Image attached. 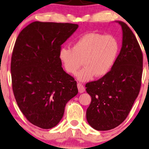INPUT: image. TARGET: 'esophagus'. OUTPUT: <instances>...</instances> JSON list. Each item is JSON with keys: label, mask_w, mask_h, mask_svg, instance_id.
Listing matches in <instances>:
<instances>
[{"label": "esophagus", "mask_w": 149, "mask_h": 149, "mask_svg": "<svg viewBox=\"0 0 149 149\" xmlns=\"http://www.w3.org/2000/svg\"><path fill=\"white\" fill-rule=\"evenodd\" d=\"M77 87H78L79 93H83L85 90L84 86H83L82 83H77Z\"/></svg>", "instance_id": "34e87169"}]
</instances>
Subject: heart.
Returning <instances> with one entry per match:
<instances>
[{
	"label": "heart",
	"mask_w": 149,
	"mask_h": 149,
	"mask_svg": "<svg viewBox=\"0 0 149 149\" xmlns=\"http://www.w3.org/2000/svg\"><path fill=\"white\" fill-rule=\"evenodd\" d=\"M119 51L117 38L111 34L91 32L83 34L73 43L72 47H62L59 58L68 73L74 74L81 66L84 67L77 74L79 81L91 80L108 74L117 60Z\"/></svg>",
	"instance_id": "heart-1"
}]
</instances>
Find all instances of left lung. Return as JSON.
<instances>
[{
	"label": "left lung",
	"mask_w": 149,
	"mask_h": 149,
	"mask_svg": "<svg viewBox=\"0 0 149 149\" xmlns=\"http://www.w3.org/2000/svg\"><path fill=\"white\" fill-rule=\"evenodd\" d=\"M122 28V47L111 71L99 80L85 85L91 97L86 112L89 125L107 131L119 125L127 117L141 86L143 57L135 35L127 24Z\"/></svg>",
	"instance_id": "left-lung-1"
}]
</instances>
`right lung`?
<instances>
[{
  "label": "right lung",
  "mask_w": 149,
  "mask_h": 149,
  "mask_svg": "<svg viewBox=\"0 0 149 149\" xmlns=\"http://www.w3.org/2000/svg\"><path fill=\"white\" fill-rule=\"evenodd\" d=\"M79 26L34 22L18 35L11 57L12 87L20 111L33 125H58L67 102L78 93L77 81L59 58L61 45Z\"/></svg>",
  "instance_id": "obj_1"
}]
</instances>
